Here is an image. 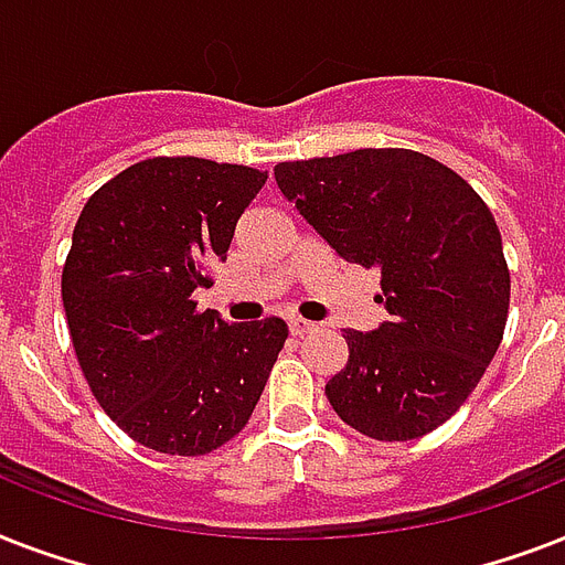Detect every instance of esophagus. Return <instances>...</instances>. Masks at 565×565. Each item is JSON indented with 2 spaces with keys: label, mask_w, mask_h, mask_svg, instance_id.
Listing matches in <instances>:
<instances>
[{
  "label": "esophagus",
  "mask_w": 565,
  "mask_h": 565,
  "mask_svg": "<svg viewBox=\"0 0 565 565\" xmlns=\"http://www.w3.org/2000/svg\"><path fill=\"white\" fill-rule=\"evenodd\" d=\"M287 326H290V334L292 337H305V334H310V331H313V322H308V319H299V317H292L290 322H287Z\"/></svg>",
  "instance_id": "obj_1"
}]
</instances>
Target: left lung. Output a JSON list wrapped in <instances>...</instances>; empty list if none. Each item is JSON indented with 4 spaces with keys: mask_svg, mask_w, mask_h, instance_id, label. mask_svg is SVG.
<instances>
[{
    "mask_svg": "<svg viewBox=\"0 0 565 565\" xmlns=\"http://www.w3.org/2000/svg\"><path fill=\"white\" fill-rule=\"evenodd\" d=\"M275 184L349 264L381 273L386 322L345 331L326 384L372 439H416L451 419L499 352L510 273L499 225L457 172L411 149H358L275 167Z\"/></svg>",
    "mask_w": 565,
    "mask_h": 565,
    "instance_id": "8db88e82",
    "label": "left lung"
}]
</instances>
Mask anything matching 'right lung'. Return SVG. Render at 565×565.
Returning <instances> with one entry per match:
<instances>
[{
  "instance_id": "obj_1",
  "label": "right lung",
  "mask_w": 565,
  "mask_h": 565,
  "mask_svg": "<svg viewBox=\"0 0 565 565\" xmlns=\"http://www.w3.org/2000/svg\"><path fill=\"white\" fill-rule=\"evenodd\" d=\"M266 172L149 158L87 199L61 296L96 402L163 455H207L246 428L287 340L284 319L228 326L193 290L228 257Z\"/></svg>"
}]
</instances>
